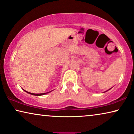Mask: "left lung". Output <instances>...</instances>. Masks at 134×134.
<instances>
[{
	"mask_svg": "<svg viewBox=\"0 0 134 134\" xmlns=\"http://www.w3.org/2000/svg\"><path fill=\"white\" fill-rule=\"evenodd\" d=\"M111 88H110V89H111ZM110 89H109V90H110ZM107 91H108V90H107ZM106 91H105V92H106Z\"/></svg>",
	"mask_w": 134,
	"mask_h": 134,
	"instance_id": "obj_1",
	"label": "left lung"
}]
</instances>
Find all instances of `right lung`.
<instances>
[{
	"label": "right lung",
	"instance_id": "add662e5",
	"mask_svg": "<svg viewBox=\"0 0 134 134\" xmlns=\"http://www.w3.org/2000/svg\"><path fill=\"white\" fill-rule=\"evenodd\" d=\"M24 91H25V92H26L27 93H28V94H32V95H34V96H42V95H44V94H47V93H50V92H51V91H50V92H47V93H40V94H34V93H30V92H28V91H25V90H23Z\"/></svg>",
	"mask_w": 134,
	"mask_h": 134
}]
</instances>
